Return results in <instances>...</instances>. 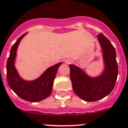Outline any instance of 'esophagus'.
<instances>
[{
  "instance_id": "obj_1",
  "label": "esophagus",
  "mask_w": 128,
  "mask_h": 128,
  "mask_svg": "<svg viewBox=\"0 0 128 128\" xmlns=\"http://www.w3.org/2000/svg\"><path fill=\"white\" fill-rule=\"evenodd\" d=\"M72 60H71L70 59H66V60H65V63H66V65H69V64H70V63H72Z\"/></svg>"
}]
</instances>
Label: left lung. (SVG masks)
Wrapping results in <instances>:
<instances>
[{"instance_id":"obj_1","label":"left lung","mask_w":128,"mask_h":128,"mask_svg":"<svg viewBox=\"0 0 128 128\" xmlns=\"http://www.w3.org/2000/svg\"><path fill=\"white\" fill-rule=\"evenodd\" d=\"M102 48L104 69L97 77H91L74 65H70V79L75 93L86 102H96L108 95L116 84L118 75L115 48L102 34L97 36Z\"/></svg>"}]
</instances>
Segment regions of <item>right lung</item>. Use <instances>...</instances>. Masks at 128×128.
Returning <instances> with one entry per match:
<instances>
[{"mask_svg":"<svg viewBox=\"0 0 128 128\" xmlns=\"http://www.w3.org/2000/svg\"><path fill=\"white\" fill-rule=\"evenodd\" d=\"M26 34L19 37L11 48L7 62V80L9 87L19 97L30 102H38L51 94L57 70L62 62L49 67L35 80L23 79L17 72L14 62L19 44Z\"/></svg>","mask_w":128,"mask_h":128,"instance_id":"right-lung-1","label":"right lung"}]
</instances>
